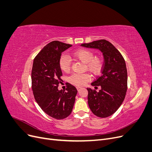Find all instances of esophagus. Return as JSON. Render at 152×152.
<instances>
[{"instance_id": "esophagus-1", "label": "esophagus", "mask_w": 152, "mask_h": 152, "mask_svg": "<svg viewBox=\"0 0 152 152\" xmlns=\"http://www.w3.org/2000/svg\"><path fill=\"white\" fill-rule=\"evenodd\" d=\"M77 90H78V91H80L81 89H82V88L81 87H79V86H78V87H77Z\"/></svg>"}]
</instances>
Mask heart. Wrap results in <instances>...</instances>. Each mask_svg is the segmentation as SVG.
I'll return each mask as SVG.
<instances>
[{
    "instance_id": "heart-1",
    "label": "heart",
    "mask_w": 152,
    "mask_h": 152,
    "mask_svg": "<svg viewBox=\"0 0 152 152\" xmlns=\"http://www.w3.org/2000/svg\"><path fill=\"white\" fill-rule=\"evenodd\" d=\"M73 56L86 64V68L94 75H98L102 70L103 61L99 58H94L93 52L89 49H80L73 53ZM61 70L65 72L70 71L71 68V60L66 54H63L59 61ZM91 75L88 73H73L68 78L71 84L82 86L85 85L91 80Z\"/></svg>"
}]
</instances>
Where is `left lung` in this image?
Returning <instances> with one entry per match:
<instances>
[{"label":"left lung","mask_w":152,"mask_h":152,"mask_svg":"<svg viewBox=\"0 0 152 152\" xmlns=\"http://www.w3.org/2000/svg\"><path fill=\"white\" fill-rule=\"evenodd\" d=\"M82 46L98 49L104 57L102 75L91 85L101 87L99 92L91 88L88 91V104L95 115L108 117L115 112L125 98L127 89V72L126 62L121 53L108 40L102 39ZM98 88V87H97Z\"/></svg>","instance_id":"1"}]
</instances>
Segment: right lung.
Here are the masks:
<instances>
[{"mask_svg":"<svg viewBox=\"0 0 152 152\" xmlns=\"http://www.w3.org/2000/svg\"><path fill=\"white\" fill-rule=\"evenodd\" d=\"M72 45L58 40L47 44L34 58L31 87L35 99L43 111L54 118L63 119L72 113L77 90L67 83L66 91L58 90L62 79L59 61L61 53Z\"/></svg>","mask_w":152,"mask_h":152,"instance_id":"obj_1","label":"right lung"}]
</instances>
